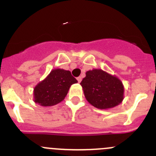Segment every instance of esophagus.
I'll return each instance as SVG.
<instances>
[{
    "mask_svg": "<svg viewBox=\"0 0 156 156\" xmlns=\"http://www.w3.org/2000/svg\"><path fill=\"white\" fill-rule=\"evenodd\" d=\"M77 80H78V83H81V77H78V78H77Z\"/></svg>",
    "mask_w": 156,
    "mask_h": 156,
    "instance_id": "34e87169",
    "label": "esophagus"
}]
</instances>
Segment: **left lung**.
Here are the masks:
<instances>
[{
    "label": "left lung",
    "mask_w": 156,
    "mask_h": 156,
    "mask_svg": "<svg viewBox=\"0 0 156 156\" xmlns=\"http://www.w3.org/2000/svg\"><path fill=\"white\" fill-rule=\"evenodd\" d=\"M80 84L88 103L100 109L115 107L124 99L125 88L121 80L102 69L87 71Z\"/></svg>",
    "instance_id": "left-lung-1"
}]
</instances>
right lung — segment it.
Masks as SVG:
<instances>
[{"label": "right lung", "instance_id": "right-lung-1", "mask_svg": "<svg viewBox=\"0 0 156 156\" xmlns=\"http://www.w3.org/2000/svg\"><path fill=\"white\" fill-rule=\"evenodd\" d=\"M78 82L69 71L53 69L34 88V101L42 106H52L65 99L72 84Z\"/></svg>", "mask_w": 156, "mask_h": 156}]
</instances>
